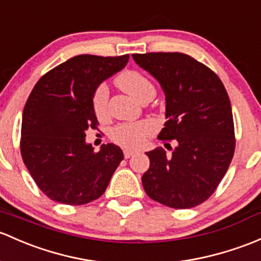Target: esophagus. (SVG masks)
<instances>
[{"label": "esophagus", "mask_w": 261, "mask_h": 261, "mask_svg": "<svg viewBox=\"0 0 261 261\" xmlns=\"http://www.w3.org/2000/svg\"><path fill=\"white\" fill-rule=\"evenodd\" d=\"M133 155H135V151H134V150H128V149L123 150V156H125V159L131 158Z\"/></svg>", "instance_id": "esophagus-1"}]
</instances>
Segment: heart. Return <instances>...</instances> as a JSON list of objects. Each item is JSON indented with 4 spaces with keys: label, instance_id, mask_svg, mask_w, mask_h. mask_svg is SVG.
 <instances>
[{
    "label": "heart",
    "instance_id": "obj_1",
    "mask_svg": "<svg viewBox=\"0 0 261 261\" xmlns=\"http://www.w3.org/2000/svg\"><path fill=\"white\" fill-rule=\"evenodd\" d=\"M117 86L133 96L134 98L140 101H144L146 98L155 96V86L152 82L144 76L142 73L134 70L123 71L116 77ZM92 105L97 116H102L106 112V105H108V90L103 85L96 87L92 98ZM153 125L151 122L141 121L134 123H120L112 128L111 140L116 142L117 145L127 149H139L146 142L147 138L152 135Z\"/></svg>",
    "mask_w": 261,
    "mask_h": 261
}]
</instances>
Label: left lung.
<instances>
[{
    "mask_svg": "<svg viewBox=\"0 0 261 261\" xmlns=\"http://www.w3.org/2000/svg\"><path fill=\"white\" fill-rule=\"evenodd\" d=\"M133 59L161 85L166 100L160 147L146 152L150 167L142 186L155 201L189 209L207 200L226 174L235 151L231 105L214 71L180 52L134 54ZM167 141H174L171 148Z\"/></svg>",
    "mask_w": 261,
    "mask_h": 261,
    "instance_id": "8db88e82",
    "label": "left lung"
}]
</instances>
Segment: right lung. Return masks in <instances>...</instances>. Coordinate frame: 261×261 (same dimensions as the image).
Here are the masks:
<instances>
[{"label":"right lung","mask_w":261,"mask_h":261,"mask_svg":"<svg viewBox=\"0 0 261 261\" xmlns=\"http://www.w3.org/2000/svg\"><path fill=\"white\" fill-rule=\"evenodd\" d=\"M128 55H79L42 76L22 114L21 155L46 196L66 205L98 199L123 160L122 150L86 144L87 128L97 127L92 105L96 87L125 67Z\"/></svg>","instance_id":"add662e5"}]
</instances>
